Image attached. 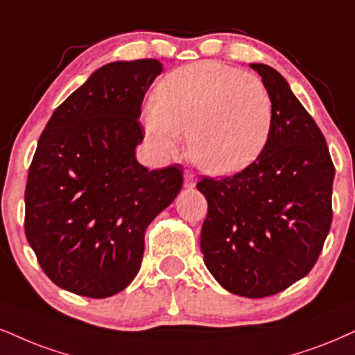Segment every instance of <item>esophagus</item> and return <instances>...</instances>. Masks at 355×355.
Returning a JSON list of instances; mask_svg holds the SVG:
<instances>
[{"label":"esophagus","mask_w":355,"mask_h":355,"mask_svg":"<svg viewBox=\"0 0 355 355\" xmlns=\"http://www.w3.org/2000/svg\"><path fill=\"white\" fill-rule=\"evenodd\" d=\"M184 186L186 187H194L196 186V178H194V174L192 173H189V171H187V173L184 174Z\"/></svg>","instance_id":"1"}]
</instances>
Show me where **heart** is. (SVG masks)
Instances as JSON below:
<instances>
[{
	"label": "heart",
	"instance_id": "b5f03b06",
	"mask_svg": "<svg viewBox=\"0 0 355 355\" xmlns=\"http://www.w3.org/2000/svg\"><path fill=\"white\" fill-rule=\"evenodd\" d=\"M273 125V102L260 78L204 60L169 72L146 112V131L164 155L187 137L189 155L205 173L227 176L263 151Z\"/></svg>",
	"mask_w": 355,
	"mask_h": 355
}]
</instances>
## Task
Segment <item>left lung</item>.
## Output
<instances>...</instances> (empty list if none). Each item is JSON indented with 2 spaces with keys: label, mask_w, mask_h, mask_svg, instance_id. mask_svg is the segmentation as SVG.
Listing matches in <instances>:
<instances>
[{
  "label": "left lung",
  "mask_w": 355,
  "mask_h": 355,
  "mask_svg": "<svg viewBox=\"0 0 355 355\" xmlns=\"http://www.w3.org/2000/svg\"><path fill=\"white\" fill-rule=\"evenodd\" d=\"M250 67L273 102L271 133L247 168L198 182L207 199L200 250L225 290L265 298L318 261L332 222L336 169L324 135L282 73L265 64Z\"/></svg>",
  "instance_id": "left-lung-1"
}]
</instances>
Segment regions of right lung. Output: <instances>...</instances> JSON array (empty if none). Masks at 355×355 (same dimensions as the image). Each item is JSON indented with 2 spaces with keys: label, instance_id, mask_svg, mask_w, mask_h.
I'll list each match as a JSON object with an SVG mask.
<instances>
[{
  "label": "right lung",
  "instance_id": "obj_1",
  "mask_svg": "<svg viewBox=\"0 0 355 355\" xmlns=\"http://www.w3.org/2000/svg\"><path fill=\"white\" fill-rule=\"evenodd\" d=\"M156 59L110 62L47 121L29 166L26 239L52 283L108 298L137 277L144 230L182 187L181 164L150 171L135 157Z\"/></svg>",
  "mask_w": 355,
  "mask_h": 355
}]
</instances>
